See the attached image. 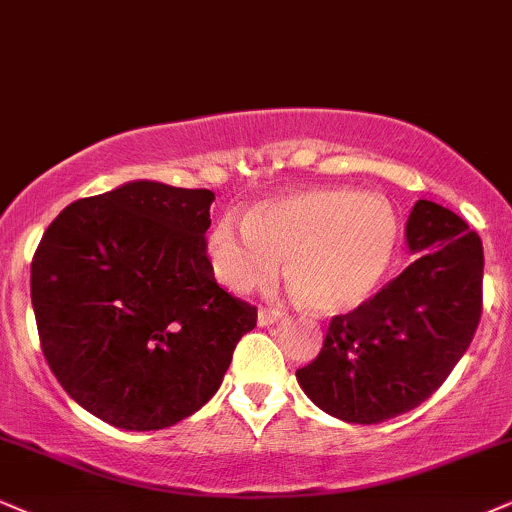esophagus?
<instances>
[{
  "label": "esophagus",
  "instance_id": "obj_1",
  "mask_svg": "<svg viewBox=\"0 0 512 512\" xmlns=\"http://www.w3.org/2000/svg\"><path fill=\"white\" fill-rule=\"evenodd\" d=\"M280 318H282V313L277 311V308H266V306L258 308V325H261V327L273 325V323H277V320H280Z\"/></svg>",
  "mask_w": 512,
  "mask_h": 512
}]
</instances>
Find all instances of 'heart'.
I'll return each mask as SVG.
<instances>
[{
    "label": "heart",
    "instance_id": "1",
    "mask_svg": "<svg viewBox=\"0 0 512 512\" xmlns=\"http://www.w3.org/2000/svg\"><path fill=\"white\" fill-rule=\"evenodd\" d=\"M399 242L387 199L346 187H313L246 211L244 225L220 218L208 232L213 275L232 292L266 287L282 258L301 304L318 313L361 306L380 287Z\"/></svg>",
    "mask_w": 512,
    "mask_h": 512
}]
</instances>
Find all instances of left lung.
I'll return each mask as SVG.
<instances>
[{
  "mask_svg": "<svg viewBox=\"0 0 512 512\" xmlns=\"http://www.w3.org/2000/svg\"><path fill=\"white\" fill-rule=\"evenodd\" d=\"M406 239L415 261L380 292L334 315L318 358L296 370L332 418L377 425L430 399L482 318V239L449 208L420 199Z\"/></svg>",
  "mask_w": 512,
  "mask_h": 512,
  "instance_id": "8db88e82",
  "label": "left lung"
}]
</instances>
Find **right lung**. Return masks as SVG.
Listing matches in <instances>:
<instances>
[{"label":"right lung","instance_id":"add662e5","mask_svg":"<svg viewBox=\"0 0 512 512\" xmlns=\"http://www.w3.org/2000/svg\"><path fill=\"white\" fill-rule=\"evenodd\" d=\"M211 189L137 180L68 204L30 266L37 334L75 403L121 430H163L216 394L256 308L206 256Z\"/></svg>","mask_w":512,"mask_h":512}]
</instances>
